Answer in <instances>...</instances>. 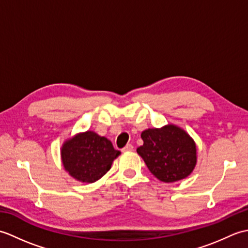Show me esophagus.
<instances>
[{"mask_svg":"<svg viewBox=\"0 0 248 248\" xmlns=\"http://www.w3.org/2000/svg\"><path fill=\"white\" fill-rule=\"evenodd\" d=\"M134 149V147L131 145V144H128L127 146L124 147V148L123 149V151H132Z\"/></svg>","mask_w":248,"mask_h":248,"instance_id":"esophagus-1","label":"esophagus"}]
</instances>
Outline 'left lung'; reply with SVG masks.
I'll return each mask as SVG.
<instances>
[{
  "mask_svg": "<svg viewBox=\"0 0 248 248\" xmlns=\"http://www.w3.org/2000/svg\"><path fill=\"white\" fill-rule=\"evenodd\" d=\"M140 136L144 144L136 151L155 178L168 183L191 175L196 166L197 149L183 129L167 124L160 129H147Z\"/></svg>",
  "mask_w": 248,
  "mask_h": 248,
  "instance_id": "obj_1",
  "label": "left lung"
}]
</instances>
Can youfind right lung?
<instances>
[{
    "label": "right lung",
    "instance_id": "add662e5",
    "mask_svg": "<svg viewBox=\"0 0 248 248\" xmlns=\"http://www.w3.org/2000/svg\"><path fill=\"white\" fill-rule=\"evenodd\" d=\"M120 155L112 141L93 131L78 133L67 140L61 149L65 170L76 180L93 183L107 173Z\"/></svg>",
    "mask_w": 248,
    "mask_h": 248
}]
</instances>
